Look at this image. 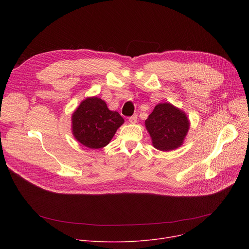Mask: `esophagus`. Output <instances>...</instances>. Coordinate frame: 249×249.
Instances as JSON below:
<instances>
[{
  "label": "esophagus",
  "instance_id": "34e87169",
  "mask_svg": "<svg viewBox=\"0 0 249 249\" xmlns=\"http://www.w3.org/2000/svg\"><path fill=\"white\" fill-rule=\"evenodd\" d=\"M128 121H129V123H131V124L137 123V115H133V116H131V117H129Z\"/></svg>",
  "mask_w": 249,
  "mask_h": 249
}]
</instances>
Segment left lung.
Returning <instances> with one entry per match:
<instances>
[{
  "mask_svg": "<svg viewBox=\"0 0 249 249\" xmlns=\"http://www.w3.org/2000/svg\"><path fill=\"white\" fill-rule=\"evenodd\" d=\"M152 145L161 151H171L182 145L190 128L185 112L169 103H160L154 107L145 120Z\"/></svg>",
  "mask_w": 249,
  "mask_h": 249,
  "instance_id": "obj_1",
  "label": "left lung"
}]
</instances>
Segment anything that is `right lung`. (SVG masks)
Here are the masks:
<instances>
[{
    "label": "right lung",
    "mask_w": 249,
    "mask_h": 249,
    "mask_svg": "<svg viewBox=\"0 0 249 249\" xmlns=\"http://www.w3.org/2000/svg\"><path fill=\"white\" fill-rule=\"evenodd\" d=\"M124 123L121 115L108 109L107 104L98 97L84 100L71 116L74 138L86 147H105Z\"/></svg>",
    "instance_id": "obj_1"
}]
</instances>
